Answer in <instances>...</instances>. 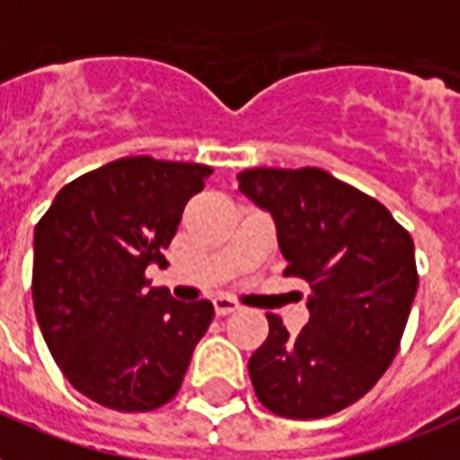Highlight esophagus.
<instances>
[{"label":"esophagus","instance_id":"obj_1","mask_svg":"<svg viewBox=\"0 0 460 460\" xmlns=\"http://www.w3.org/2000/svg\"><path fill=\"white\" fill-rule=\"evenodd\" d=\"M238 301H234L231 296H217L215 299V311L217 315H229L234 314V311H238Z\"/></svg>","mask_w":460,"mask_h":460}]
</instances>
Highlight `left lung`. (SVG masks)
Here are the masks:
<instances>
[{
    "instance_id": "left-lung-1",
    "label": "left lung",
    "mask_w": 460,
    "mask_h": 460,
    "mask_svg": "<svg viewBox=\"0 0 460 460\" xmlns=\"http://www.w3.org/2000/svg\"><path fill=\"white\" fill-rule=\"evenodd\" d=\"M236 178L275 219L285 275L311 289L299 335L268 314V340L248 362L255 395L289 420L335 415L369 394L401 347L417 292L412 236L378 199L321 168Z\"/></svg>"
}]
</instances>
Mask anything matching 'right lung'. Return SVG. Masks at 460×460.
Instances as JSON below:
<instances>
[{"instance_id":"1","label":"right lung","mask_w":460,"mask_h":460,"mask_svg":"<svg viewBox=\"0 0 460 460\" xmlns=\"http://www.w3.org/2000/svg\"><path fill=\"white\" fill-rule=\"evenodd\" d=\"M212 168L125 156L55 195L33 234V306L55 362L79 394L120 412L166 405L215 306L152 287L164 251Z\"/></svg>"}]
</instances>
